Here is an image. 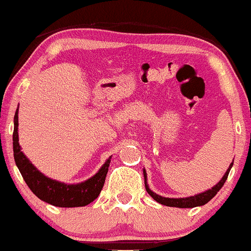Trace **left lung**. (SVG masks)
I'll use <instances>...</instances> for the list:
<instances>
[{
    "mask_svg": "<svg viewBox=\"0 0 251 251\" xmlns=\"http://www.w3.org/2000/svg\"><path fill=\"white\" fill-rule=\"evenodd\" d=\"M232 165H233V160H232V162L230 163L229 168H227L226 172H225L224 176H222V179L219 180L218 182H217L215 186L209 188V190L204 191V192L196 194V196L185 197V198H166V197L159 196V194H156L155 192H153V191H151V188H149V186H148L147 172H146V170H143V176H145L146 191H147V192L151 194V197L154 199V201H156L157 202H160V204H162V205H166V206L180 207V209H190V207L202 206V205H205V204H206V202H209L211 199H212L213 197L216 196L217 192H218V191L221 190L222 187H223L224 182L226 181L227 176H229L230 170H231Z\"/></svg>",
    "mask_w": 251,
    "mask_h": 251,
    "instance_id": "left-lung-1",
    "label": "left lung"
}]
</instances>
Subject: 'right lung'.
<instances>
[{
    "label": "right lung",
    "instance_id": "obj_1",
    "mask_svg": "<svg viewBox=\"0 0 251 251\" xmlns=\"http://www.w3.org/2000/svg\"><path fill=\"white\" fill-rule=\"evenodd\" d=\"M19 109L14 116L13 151L14 159L28 187L42 201L58 207H79L89 205L102 191L111 156L104 162L94 176L78 184H65L42 174L21 151L19 143Z\"/></svg>",
    "mask_w": 251,
    "mask_h": 251
}]
</instances>
